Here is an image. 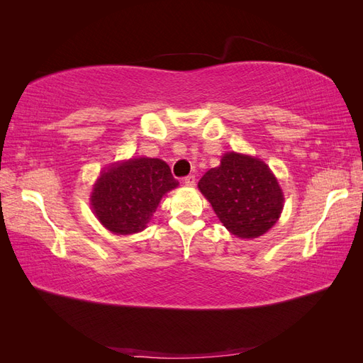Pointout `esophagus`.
I'll list each match as a JSON object with an SVG mask.
<instances>
[{
	"label": "esophagus",
	"mask_w": 363,
	"mask_h": 363,
	"mask_svg": "<svg viewBox=\"0 0 363 363\" xmlns=\"http://www.w3.org/2000/svg\"><path fill=\"white\" fill-rule=\"evenodd\" d=\"M183 182H184L186 186H194V184H195V175H194V174L188 175V177H184Z\"/></svg>",
	"instance_id": "obj_1"
}]
</instances>
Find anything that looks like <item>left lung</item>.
I'll return each instance as SVG.
<instances>
[{
	"label": "left lung",
	"mask_w": 363,
	"mask_h": 363,
	"mask_svg": "<svg viewBox=\"0 0 363 363\" xmlns=\"http://www.w3.org/2000/svg\"><path fill=\"white\" fill-rule=\"evenodd\" d=\"M199 188L219 221L238 238H257L276 224L283 194L269 168L259 159L228 152L218 168L208 169Z\"/></svg>",
	"instance_id": "1"
}]
</instances>
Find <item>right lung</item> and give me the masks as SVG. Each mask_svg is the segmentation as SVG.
Here are the masks:
<instances>
[{"mask_svg":"<svg viewBox=\"0 0 363 363\" xmlns=\"http://www.w3.org/2000/svg\"><path fill=\"white\" fill-rule=\"evenodd\" d=\"M179 182L160 159H131L103 171L92 192V208L100 223L116 235L144 230L159 201Z\"/></svg>","mask_w":363,"mask_h":363,"instance_id":"obj_1","label":"right lung"}]
</instances>
